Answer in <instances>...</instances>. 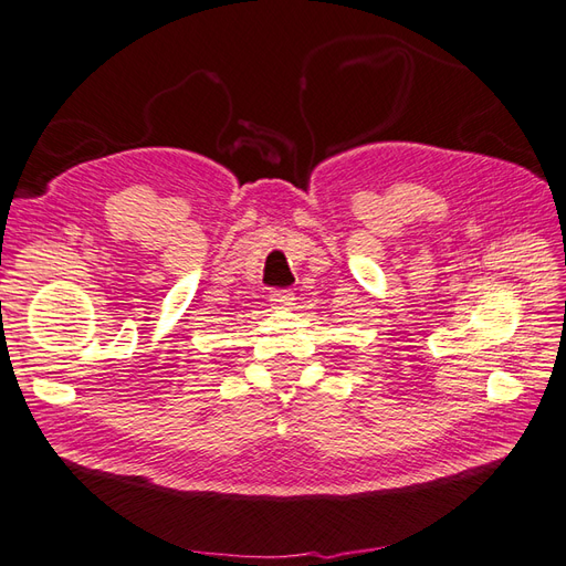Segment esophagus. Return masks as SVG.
<instances>
[{
  "label": "esophagus",
  "mask_w": 566,
  "mask_h": 566,
  "mask_svg": "<svg viewBox=\"0 0 566 566\" xmlns=\"http://www.w3.org/2000/svg\"><path fill=\"white\" fill-rule=\"evenodd\" d=\"M270 303H272V307H277V310H289L291 305H294V294H291V291H286V289L272 291Z\"/></svg>",
  "instance_id": "obj_1"
}]
</instances>
